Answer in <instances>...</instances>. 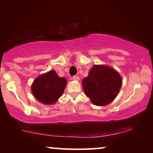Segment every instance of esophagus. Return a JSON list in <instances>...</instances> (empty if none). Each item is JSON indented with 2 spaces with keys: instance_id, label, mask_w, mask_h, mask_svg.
<instances>
[{
  "instance_id": "obj_1",
  "label": "esophagus",
  "mask_w": 153,
  "mask_h": 153,
  "mask_svg": "<svg viewBox=\"0 0 153 153\" xmlns=\"http://www.w3.org/2000/svg\"><path fill=\"white\" fill-rule=\"evenodd\" d=\"M72 79L73 80H75V81H78L80 80V78H79L78 76H77V75H74V76H73Z\"/></svg>"
}]
</instances>
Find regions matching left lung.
Returning a JSON list of instances; mask_svg holds the SVG:
<instances>
[{"label":"left lung","mask_w":153,"mask_h":153,"mask_svg":"<svg viewBox=\"0 0 153 153\" xmlns=\"http://www.w3.org/2000/svg\"><path fill=\"white\" fill-rule=\"evenodd\" d=\"M122 85L121 75L111 67L94 65L82 81L85 94L97 106H106L119 94Z\"/></svg>","instance_id":"1"}]
</instances>
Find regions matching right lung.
I'll list each match as a JSON object with an SVG mask.
<instances>
[{"label":"right lung","mask_w":153,"mask_h":153,"mask_svg":"<svg viewBox=\"0 0 153 153\" xmlns=\"http://www.w3.org/2000/svg\"><path fill=\"white\" fill-rule=\"evenodd\" d=\"M66 85V79L61 78L51 70L36 78L31 89L34 97L39 102L53 104L63 94Z\"/></svg>","instance_id":"1"}]
</instances>
